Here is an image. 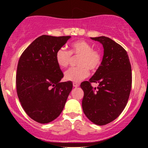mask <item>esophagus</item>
<instances>
[{
    "label": "esophagus",
    "mask_w": 148,
    "mask_h": 148,
    "mask_svg": "<svg viewBox=\"0 0 148 148\" xmlns=\"http://www.w3.org/2000/svg\"><path fill=\"white\" fill-rule=\"evenodd\" d=\"M73 86H74V87H75V88L79 87V84H78V83H76V82H74V83H73Z\"/></svg>",
    "instance_id": "1"
}]
</instances>
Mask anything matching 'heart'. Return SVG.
<instances>
[{"mask_svg":"<svg viewBox=\"0 0 148 148\" xmlns=\"http://www.w3.org/2000/svg\"><path fill=\"white\" fill-rule=\"evenodd\" d=\"M72 56H79L78 67H72L64 72V78L68 81L79 82L87 78L90 69L96 71L102 62V54L99 50L93 49L90 44L85 40H77L72 42L69 51L60 48L56 53V60L61 68L69 65Z\"/></svg>","mask_w":148,"mask_h":148,"instance_id":"1","label":"heart"}]
</instances>
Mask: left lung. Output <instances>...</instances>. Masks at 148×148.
<instances>
[{"label":"left lung","instance_id":"obj_1","mask_svg":"<svg viewBox=\"0 0 148 148\" xmlns=\"http://www.w3.org/2000/svg\"><path fill=\"white\" fill-rule=\"evenodd\" d=\"M91 39L102 44L104 51L99 69L89 81L81 84L84 92L82 107L91 122L101 126L115 120L125 109L132 88V67L121 45L104 36ZM92 82L98 87L93 88Z\"/></svg>","mask_w":148,"mask_h":148}]
</instances>
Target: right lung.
I'll list each match as a JSON object with an SVG mask.
<instances>
[{"mask_svg": "<svg viewBox=\"0 0 148 148\" xmlns=\"http://www.w3.org/2000/svg\"><path fill=\"white\" fill-rule=\"evenodd\" d=\"M69 38L43 35L20 56L16 92L26 114L39 123H49L57 118L72 90V81L60 82L63 73L56 60V53Z\"/></svg>", "mask_w": 148, "mask_h": 148, "instance_id": "right-lung-1", "label": "right lung"}]
</instances>
